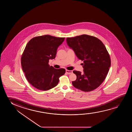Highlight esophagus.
Returning a JSON list of instances; mask_svg holds the SVG:
<instances>
[{
    "label": "esophagus",
    "mask_w": 132,
    "mask_h": 132,
    "mask_svg": "<svg viewBox=\"0 0 132 132\" xmlns=\"http://www.w3.org/2000/svg\"><path fill=\"white\" fill-rule=\"evenodd\" d=\"M66 72L67 74H69L72 73V71L68 70H66Z\"/></svg>",
    "instance_id": "1"
}]
</instances>
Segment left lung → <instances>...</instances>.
<instances>
[{"label":"left lung","instance_id":"8db88e82","mask_svg":"<svg viewBox=\"0 0 132 132\" xmlns=\"http://www.w3.org/2000/svg\"><path fill=\"white\" fill-rule=\"evenodd\" d=\"M66 42L77 57L83 61V72L73 71L77 79L72 81V85L85 92L96 89L104 81L111 65L106 47L101 40L87 35L68 37Z\"/></svg>","mask_w":132,"mask_h":132}]
</instances>
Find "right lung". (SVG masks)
Wrapping results in <instances>:
<instances>
[{
  "label": "right lung",
  "mask_w": 132,
  "mask_h": 132,
  "mask_svg": "<svg viewBox=\"0 0 132 132\" xmlns=\"http://www.w3.org/2000/svg\"><path fill=\"white\" fill-rule=\"evenodd\" d=\"M64 39L46 35L33 38L27 44L21 64L27 79L35 88L42 90L53 88L65 73V69H54L49 64V60L55 58L58 47Z\"/></svg>",
  "instance_id": "obj_1"
}]
</instances>
